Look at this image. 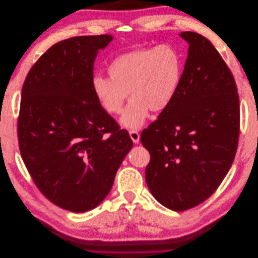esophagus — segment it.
<instances>
[{
  "mask_svg": "<svg viewBox=\"0 0 258 258\" xmlns=\"http://www.w3.org/2000/svg\"><path fill=\"white\" fill-rule=\"evenodd\" d=\"M129 135H130V138H131L132 141H134V143L138 144L139 141H140V135H139V132H138V131H135V130H131V131H129Z\"/></svg>",
  "mask_w": 258,
  "mask_h": 258,
  "instance_id": "obj_1",
  "label": "esophagus"
}]
</instances>
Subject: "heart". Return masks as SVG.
Wrapping results in <instances>:
<instances>
[{"instance_id": "heart-1", "label": "heart", "mask_w": 258, "mask_h": 258, "mask_svg": "<svg viewBox=\"0 0 258 258\" xmlns=\"http://www.w3.org/2000/svg\"><path fill=\"white\" fill-rule=\"evenodd\" d=\"M183 69V54L172 45L135 49L117 56L107 67L110 79L95 76L91 87L101 107L112 115L121 112L129 92L132 99L119 122L139 129L151 111L162 112L172 103Z\"/></svg>"}]
</instances>
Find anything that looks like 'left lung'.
<instances>
[{
    "label": "left lung",
    "mask_w": 258,
    "mask_h": 258,
    "mask_svg": "<svg viewBox=\"0 0 258 258\" xmlns=\"http://www.w3.org/2000/svg\"><path fill=\"white\" fill-rule=\"evenodd\" d=\"M188 43L176 97L141 135L151 154L145 179L154 198L173 211L200 205L232 165L240 124L237 86L205 36L179 33Z\"/></svg>",
    "instance_id": "1"
}]
</instances>
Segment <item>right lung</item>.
<instances>
[{
  "label": "right lung",
  "instance_id": "obj_1",
  "mask_svg": "<svg viewBox=\"0 0 258 258\" xmlns=\"http://www.w3.org/2000/svg\"><path fill=\"white\" fill-rule=\"evenodd\" d=\"M112 41V35L103 34L54 44L31 68L22 87L21 157L44 196L74 213L95 209L105 199L134 146L91 87L93 62Z\"/></svg>",
  "mask_w": 258,
  "mask_h": 258
}]
</instances>
